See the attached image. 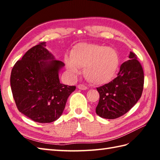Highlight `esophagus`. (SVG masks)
I'll list each match as a JSON object with an SVG mask.
<instances>
[{
	"mask_svg": "<svg viewBox=\"0 0 160 160\" xmlns=\"http://www.w3.org/2000/svg\"><path fill=\"white\" fill-rule=\"evenodd\" d=\"M78 88L80 89V90H85L88 89L87 88V86H85V85H83V84H79V85H78Z\"/></svg>",
	"mask_w": 160,
	"mask_h": 160,
	"instance_id": "esophagus-1",
	"label": "esophagus"
}]
</instances>
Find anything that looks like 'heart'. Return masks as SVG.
Masks as SVG:
<instances>
[{"instance_id":"obj_1","label":"heart","mask_w":160,"mask_h":160,"mask_svg":"<svg viewBox=\"0 0 160 160\" xmlns=\"http://www.w3.org/2000/svg\"><path fill=\"white\" fill-rule=\"evenodd\" d=\"M65 62L71 74L76 75L80 72V68H83V75L89 82L103 85L114 76L119 58L113 48L82 42L74 46L70 58H66Z\"/></svg>"}]
</instances>
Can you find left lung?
<instances>
[{
    "label": "left lung",
    "mask_w": 160,
    "mask_h": 160,
    "mask_svg": "<svg viewBox=\"0 0 160 160\" xmlns=\"http://www.w3.org/2000/svg\"><path fill=\"white\" fill-rule=\"evenodd\" d=\"M130 60L120 67L117 77L97 90L99 94L96 113L100 117L114 119L125 114L142 95L144 72L137 56L131 51Z\"/></svg>",
    "instance_id": "8db88e82"
}]
</instances>
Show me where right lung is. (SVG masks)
Returning a JSON list of instances; mask_svg holds the SVG:
<instances>
[{
  "mask_svg": "<svg viewBox=\"0 0 160 160\" xmlns=\"http://www.w3.org/2000/svg\"><path fill=\"white\" fill-rule=\"evenodd\" d=\"M40 42L13 66L10 86L19 112L39 123H51L61 116L76 87L60 82L58 71L65 64L54 60Z\"/></svg>",
  "mask_w": 160,
  "mask_h": 160,
  "instance_id": "right-lung-1",
  "label": "right lung"
}]
</instances>
